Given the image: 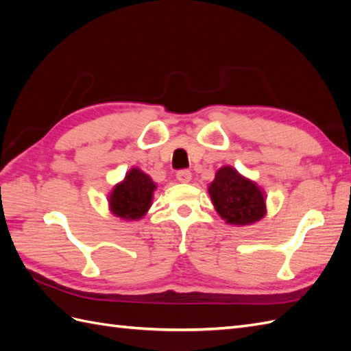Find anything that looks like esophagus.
<instances>
[{
	"mask_svg": "<svg viewBox=\"0 0 351 351\" xmlns=\"http://www.w3.org/2000/svg\"><path fill=\"white\" fill-rule=\"evenodd\" d=\"M192 173L189 171V169H182V171L177 173V180L180 183H190L192 182Z\"/></svg>",
	"mask_w": 351,
	"mask_h": 351,
	"instance_id": "obj_1",
	"label": "esophagus"
}]
</instances>
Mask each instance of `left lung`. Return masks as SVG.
<instances>
[{"instance_id":"left-lung-1","label":"left lung","mask_w":351,"mask_h":351,"mask_svg":"<svg viewBox=\"0 0 351 351\" xmlns=\"http://www.w3.org/2000/svg\"><path fill=\"white\" fill-rule=\"evenodd\" d=\"M208 193L226 224L252 226L267 215V195L263 189L231 165L218 169L214 182L208 186Z\"/></svg>"}]
</instances>
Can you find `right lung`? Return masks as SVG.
<instances>
[{"instance_id": "add662e5", "label": "right lung", "mask_w": 351, "mask_h": 351, "mask_svg": "<svg viewBox=\"0 0 351 351\" xmlns=\"http://www.w3.org/2000/svg\"><path fill=\"white\" fill-rule=\"evenodd\" d=\"M156 183L141 168L132 167L108 195L111 214L124 221L142 219L152 206Z\"/></svg>"}]
</instances>
